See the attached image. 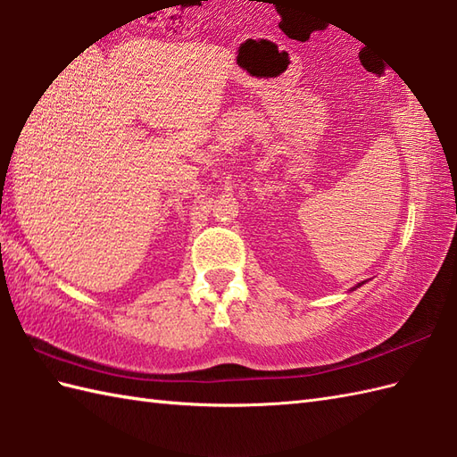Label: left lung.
<instances>
[{
  "label": "left lung",
  "mask_w": 457,
  "mask_h": 457,
  "mask_svg": "<svg viewBox=\"0 0 457 457\" xmlns=\"http://www.w3.org/2000/svg\"><path fill=\"white\" fill-rule=\"evenodd\" d=\"M361 285H365V280H363V283H359V285H357V287H353V288H352V290H355V288H359V287H361Z\"/></svg>",
  "instance_id": "left-lung-1"
}]
</instances>
